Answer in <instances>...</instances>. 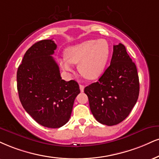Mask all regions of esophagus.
Masks as SVG:
<instances>
[{"label":"esophagus","mask_w":159,"mask_h":159,"mask_svg":"<svg viewBox=\"0 0 159 159\" xmlns=\"http://www.w3.org/2000/svg\"><path fill=\"white\" fill-rule=\"evenodd\" d=\"M84 85H80V91L81 92H83L84 91Z\"/></svg>","instance_id":"esophagus-1"}]
</instances>
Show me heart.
<instances>
[{"mask_svg":"<svg viewBox=\"0 0 159 159\" xmlns=\"http://www.w3.org/2000/svg\"><path fill=\"white\" fill-rule=\"evenodd\" d=\"M110 52V45L105 39L88 40L68 47L66 57L58 61L62 69L69 72L73 70L72 64H78L80 73L87 80H93L103 74Z\"/></svg>","mask_w":159,"mask_h":159,"instance_id":"obj_1","label":"heart"}]
</instances>
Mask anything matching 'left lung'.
<instances>
[{
	"mask_svg": "<svg viewBox=\"0 0 159 159\" xmlns=\"http://www.w3.org/2000/svg\"><path fill=\"white\" fill-rule=\"evenodd\" d=\"M84 92L92 114L99 123L112 126L127 118L138 99L139 80L136 65L124 45L113 46L110 66Z\"/></svg>",
	"mask_w": 159,
	"mask_h": 159,
	"instance_id": "obj_1",
	"label": "left lung"
}]
</instances>
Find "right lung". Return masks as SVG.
I'll use <instances>...</instances> for the list:
<instances>
[{
    "mask_svg": "<svg viewBox=\"0 0 159 159\" xmlns=\"http://www.w3.org/2000/svg\"><path fill=\"white\" fill-rule=\"evenodd\" d=\"M57 45L43 40L30 47L17 72V87L23 108L38 124L59 128L69 120L74 99L80 93L74 80L66 82L52 54Z\"/></svg>",
    "mask_w": 159,
    "mask_h": 159,
    "instance_id": "right-lung-1",
    "label": "right lung"
}]
</instances>
